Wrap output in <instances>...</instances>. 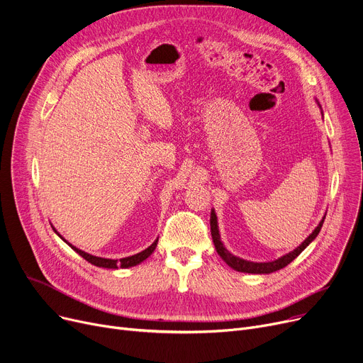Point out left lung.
<instances>
[{
  "label": "left lung",
  "instance_id": "left-lung-1",
  "mask_svg": "<svg viewBox=\"0 0 363 363\" xmlns=\"http://www.w3.org/2000/svg\"><path fill=\"white\" fill-rule=\"evenodd\" d=\"M324 223V218L320 221V224L315 227L314 232L301 243V246L296 247L295 250L289 252L288 255L274 260V262H263V263H256V262H249V260H245V259H240L232 253H228L221 240H220V235H218V225H217V217H216V213L211 211V218H210V224H211V238H213V242H214V246H216V250L217 253L221 256V259L227 263V265L230 268H233L235 271H239V272H245V274H271V272H275V271H279L282 268H285L288 263H291L296 256H298L315 238L317 235L320 233L321 230V225Z\"/></svg>",
  "mask_w": 363,
  "mask_h": 363
}]
</instances>
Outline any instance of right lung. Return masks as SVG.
I'll return each instance as SVG.
<instances>
[{
  "mask_svg": "<svg viewBox=\"0 0 363 363\" xmlns=\"http://www.w3.org/2000/svg\"><path fill=\"white\" fill-rule=\"evenodd\" d=\"M56 232V230H55ZM57 233V232H56ZM59 235V233H57ZM60 236V235H59ZM62 238V236H60ZM63 239V238H62ZM65 240V239H63ZM67 242V240H65ZM68 243V242H67ZM69 245V243H68ZM156 245H157V240H155L147 249H145L143 252H140V253H138V255H133V256H128V257H123V259H120V260H117V259H104V257H98V256H92V255H89V253H85L84 250H79V249H77L75 246H72V245H69L77 253H79L85 260H88L89 263H92V265H95V267H100V268H108V269H117V268H130V267H136L138 263H140V262H143L147 256H150L152 255V252L156 249Z\"/></svg>",
  "mask_w": 363,
  "mask_h": 363,
  "instance_id": "right-lung-1",
  "label": "right lung"
}]
</instances>
